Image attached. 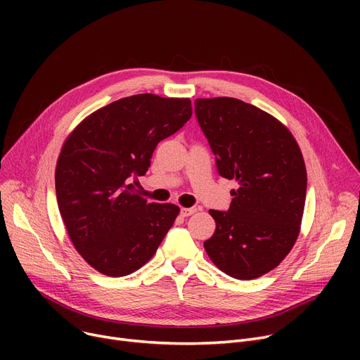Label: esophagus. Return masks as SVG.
Segmentation results:
<instances>
[{
  "label": "esophagus",
  "instance_id": "34e87169",
  "mask_svg": "<svg viewBox=\"0 0 360 360\" xmlns=\"http://www.w3.org/2000/svg\"><path fill=\"white\" fill-rule=\"evenodd\" d=\"M195 212H197V209H194V207H184V209H181V216L188 217V216L194 214Z\"/></svg>",
  "mask_w": 360,
  "mask_h": 360
}]
</instances>
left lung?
I'll return each instance as SVG.
<instances>
[{"label":"left lung","instance_id":"obj_1","mask_svg":"<svg viewBox=\"0 0 360 360\" xmlns=\"http://www.w3.org/2000/svg\"><path fill=\"white\" fill-rule=\"evenodd\" d=\"M195 115L220 176L238 181L205 252L223 273L252 280L276 269L300 231L307 167L292 132L270 113L235 98L197 99Z\"/></svg>","mask_w":360,"mask_h":360}]
</instances>
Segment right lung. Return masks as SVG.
<instances>
[{
	"instance_id": "right-lung-1",
	"label": "right lung",
	"mask_w": 360,
	"mask_h": 360,
	"mask_svg": "<svg viewBox=\"0 0 360 360\" xmlns=\"http://www.w3.org/2000/svg\"><path fill=\"white\" fill-rule=\"evenodd\" d=\"M190 99L143 93L84 118L65 140L55 169L58 209L74 248L110 277L134 273L155 255L179 214L136 190L156 146L191 118Z\"/></svg>"
}]
</instances>
